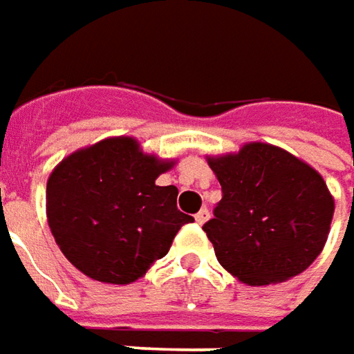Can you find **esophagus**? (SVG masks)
I'll use <instances>...</instances> for the list:
<instances>
[{"label":"esophagus","instance_id":"34e87169","mask_svg":"<svg viewBox=\"0 0 354 354\" xmlns=\"http://www.w3.org/2000/svg\"><path fill=\"white\" fill-rule=\"evenodd\" d=\"M209 216H211V212L207 211V209H201V211L195 214V221H197V225H205V223L209 221Z\"/></svg>","mask_w":354,"mask_h":354}]
</instances>
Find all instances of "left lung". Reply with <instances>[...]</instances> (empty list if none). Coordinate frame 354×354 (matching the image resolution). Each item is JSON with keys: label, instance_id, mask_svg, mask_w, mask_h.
Wrapping results in <instances>:
<instances>
[{"label": "left lung", "instance_id": "obj_1", "mask_svg": "<svg viewBox=\"0 0 354 354\" xmlns=\"http://www.w3.org/2000/svg\"><path fill=\"white\" fill-rule=\"evenodd\" d=\"M209 165L223 198L203 230L225 270L248 286H268L313 264L335 211L317 171L268 143H248Z\"/></svg>", "mask_w": 354, "mask_h": 354}]
</instances>
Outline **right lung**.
<instances>
[{
    "instance_id": "add662e5",
    "label": "right lung",
    "mask_w": 354,
    "mask_h": 354,
    "mask_svg": "<svg viewBox=\"0 0 354 354\" xmlns=\"http://www.w3.org/2000/svg\"><path fill=\"white\" fill-rule=\"evenodd\" d=\"M173 163L143 156L131 138H110L62 159L47 183L55 242L88 278L129 283L163 258L193 216L177 209V187L156 179Z\"/></svg>"
}]
</instances>
